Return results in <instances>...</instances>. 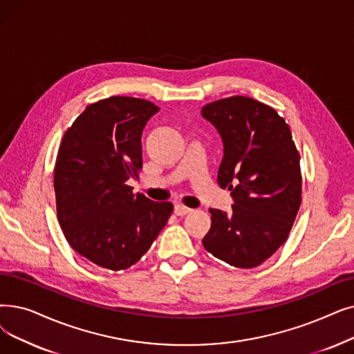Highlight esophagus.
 Returning <instances> with one entry per match:
<instances>
[{"instance_id":"obj_1","label":"esophagus","mask_w":354,"mask_h":354,"mask_svg":"<svg viewBox=\"0 0 354 354\" xmlns=\"http://www.w3.org/2000/svg\"><path fill=\"white\" fill-rule=\"evenodd\" d=\"M174 212L176 214V215H179V217H182V215H187V214H189L191 212V208H188V207H183V205H175L174 207Z\"/></svg>"}]
</instances>
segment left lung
<instances>
[{
    "instance_id": "1",
    "label": "left lung",
    "mask_w": 354,
    "mask_h": 354,
    "mask_svg": "<svg viewBox=\"0 0 354 354\" xmlns=\"http://www.w3.org/2000/svg\"><path fill=\"white\" fill-rule=\"evenodd\" d=\"M203 117L224 147L218 185L228 188L232 211L209 208L204 248L234 268L263 263L286 241L301 205L299 153L282 117L249 97L207 104Z\"/></svg>"
}]
</instances>
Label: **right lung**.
<instances>
[{
    "instance_id": "right-lung-1",
    "label": "right lung",
    "mask_w": 354,
    "mask_h": 354,
    "mask_svg": "<svg viewBox=\"0 0 354 354\" xmlns=\"http://www.w3.org/2000/svg\"><path fill=\"white\" fill-rule=\"evenodd\" d=\"M159 111L150 101L110 97L88 105L60 143L56 211L71 248L97 266L127 269L150 249L171 217L127 185L140 171L142 133Z\"/></svg>"
}]
</instances>
